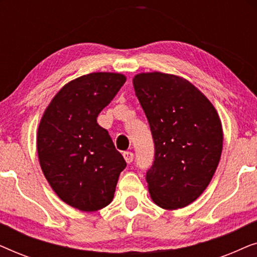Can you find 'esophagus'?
<instances>
[{"label": "esophagus", "mask_w": 257, "mask_h": 257, "mask_svg": "<svg viewBox=\"0 0 257 257\" xmlns=\"http://www.w3.org/2000/svg\"><path fill=\"white\" fill-rule=\"evenodd\" d=\"M122 156H124L126 163L127 164H131L133 159H135V154H133L132 152H130V151H126V152L122 153Z\"/></svg>", "instance_id": "obj_1"}]
</instances>
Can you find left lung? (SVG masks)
Listing matches in <instances>:
<instances>
[{
  "label": "left lung",
  "mask_w": 257,
  "mask_h": 257,
  "mask_svg": "<svg viewBox=\"0 0 257 257\" xmlns=\"http://www.w3.org/2000/svg\"><path fill=\"white\" fill-rule=\"evenodd\" d=\"M154 142L146 173L151 198L165 209L195 201L209 185L222 151V127L212 103L180 77L161 72L133 78Z\"/></svg>",
  "instance_id": "obj_1"
}]
</instances>
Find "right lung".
<instances>
[{
	"instance_id": "1",
	"label": "right lung",
	"mask_w": 257,
	"mask_h": 257,
	"mask_svg": "<svg viewBox=\"0 0 257 257\" xmlns=\"http://www.w3.org/2000/svg\"><path fill=\"white\" fill-rule=\"evenodd\" d=\"M126 82L120 73L94 72L63 87L45 110L37 132L42 171L63 201L94 212L113 199L126 161L97 117Z\"/></svg>"
}]
</instances>
